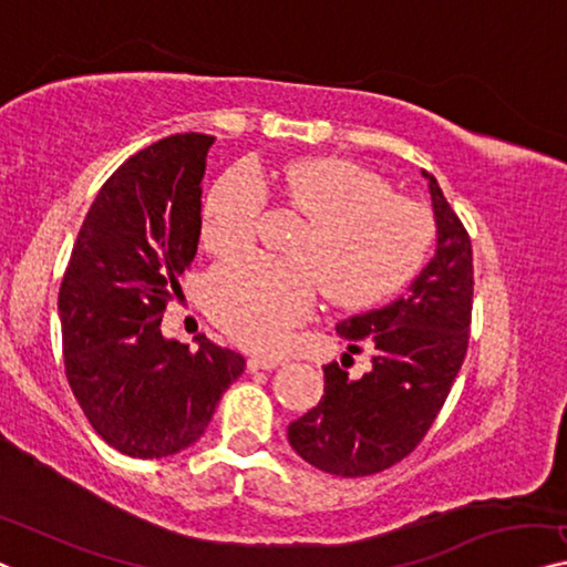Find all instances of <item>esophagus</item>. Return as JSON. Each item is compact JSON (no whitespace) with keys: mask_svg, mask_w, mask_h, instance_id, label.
I'll return each mask as SVG.
<instances>
[{"mask_svg":"<svg viewBox=\"0 0 567 567\" xmlns=\"http://www.w3.org/2000/svg\"><path fill=\"white\" fill-rule=\"evenodd\" d=\"M282 364H285V359H280V357H251L247 367L251 371H257V369H277Z\"/></svg>","mask_w":567,"mask_h":567,"instance_id":"obj_1","label":"esophagus"}]
</instances>
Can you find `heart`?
<instances>
[{
	"label": "heart",
	"mask_w": 567,
	"mask_h": 567,
	"mask_svg": "<svg viewBox=\"0 0 567 567\" xmlns=\"http://www.w3.org/2000/svg\"><path fill=\"white\" fill-rule=\"evenodd\" d=\"M267 181L308 224L287 255L221 261L206 280L208 312L249 349L272 351L306 323L318 290L359 308L412 280L435 236L430 214L392 193L390 183L349 159H302L275 173L234 165L203 206L200 239L214 255L251 247L267 214Z\"/></svg>",
	"instance_id": "b5f03b06"
}]
</instances>
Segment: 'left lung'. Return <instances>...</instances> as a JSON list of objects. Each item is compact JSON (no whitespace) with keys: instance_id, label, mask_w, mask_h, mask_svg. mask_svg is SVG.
Segmentation results:
<instances>
[{"instance_id":"8db88e82","label":"left lung","mask_w":567,"mask_h":567,"mask_svg":"<svg viewBox=\"0 0 567 567\" xmlns=\"http://www.w3.org/2000/svg\"><path fill=\"white\" fill-rule=\"evenodd\" d=\"M422 175L433 196L435 257L408 295L336 326L338 336L351 341L349 351L369 346L371 371L351 379L343 361L326 364V394L287 427L295 453L333 476H371L408 458L427 435L466 359L471 236L435 177L425 171Z\"/></svg>"}]
</instances>
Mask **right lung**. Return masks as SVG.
Instances as JSON below:
<instances>
[{"label":"right lung","instance_id":"1","mask_svg":"<svg viewBox=\"0 0 567 567\" xmlns=\"http://www.w3.org/2000/svg\"><path fill=\"white\" fill-rule=\"evenodd\" d=\"M210 134H173L101 185L71 259L58 312L68 384L104 441L132 458H165L206 433L244 357L206 336L198 351L159 331L200 236Z\"/></svg>","mask_w":567,"mask_h":567}]
</instances>
